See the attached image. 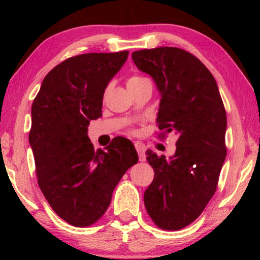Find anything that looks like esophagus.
<instances>
[{
    "label": "esophagus",
    "instance_id": "34e87169",
    "mask_svg": "<svg viewBox=\"0 0 260 260\" xmlns=\"http://www.w3.org/2000/svg\"><path fill=\"white\" fill-rule=\"evenodd\" d=\"M136 151H138L139 155V160L140 161H144L146 160V146L141 142H135L134 143Z\"/></svg>",
    "mask_w": 260,
    "mask_h": 260
}]
</instances>
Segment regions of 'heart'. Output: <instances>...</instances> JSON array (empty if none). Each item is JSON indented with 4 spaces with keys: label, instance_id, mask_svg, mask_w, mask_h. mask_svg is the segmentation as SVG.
I'll return each instance as SVG.
<instances>
[{
    "label": "heart",
    "instance_id": "b5f03b06",
    "mask_svg": "<svg viewBox=\"0 0 260 260\" xmlns=\"http://www.w3.org/2000/svg\"><path fill=\"white\" fill-rule=\"evenodd\" d=\"M147 80H148L147 78L138 76V74H133V76H131L128 79H127V87L133 88V87L139 86L140 83H142V82L147 81Z\"/></svg>",
    "mask_w": 260,
    "mask_h": 260
}]
</instances>
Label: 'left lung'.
I'll use <instances>...</instances> for the list:
<instances>
[{
    "instance_id": "left-lung-1",
    "label": "left lung",
    "mask_w": 260,
    "mask_h": 260,
    "mask_svg": "<svg viewBox=\"0 0 260 260\" xmlns=\"http://www.w3.org/2000/svg\"><path fill=\"white\" fill-rule=\"evenodd\" d=\"M132 58L161 94L160 138L178 135L171 159L146 151L155 178L144 205L157 227L179 231L200 217L217 190L227 155L226 110L212 73L190 52L159 47L134 51Z\"/></svg>"
}]
</instances>
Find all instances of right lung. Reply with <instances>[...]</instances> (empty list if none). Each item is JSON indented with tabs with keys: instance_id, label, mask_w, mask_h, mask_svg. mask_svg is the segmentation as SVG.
<instances>
[{
	"instance_id": "obj_1",
	"label": "right lung",
	"mask_w": 260,
	"mask_h": 260,
	"mask_svg": "<svg viewBox=\"0 0 260 260\" xmlns=\"http://www.w3.org/2000/svg\"><path fill=\"white\" fill-rule=\"evenodd\" d=\"M127 57V50L70 57L47 74L33 101L28 140L39 187L72 226L98 221L122 175L138 162L129 140L118 136L95 151L87 135L89 121L102 116L105 88Z\"/></svg>"
}]
</instances>
